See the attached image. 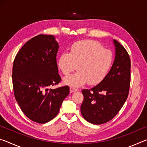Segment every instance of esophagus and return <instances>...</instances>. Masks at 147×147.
<instances>
[{"label": "esophagus", "instance_id": "esophagus-1", "mask_svg": "<svg viewBox=\"0 0 147 147\" xmlns=\"http://www.w3.org/2000/svg\"><path fill=\"white\" fill-rule=\"evenodd\" d=\"M76 91H78V89H77L76 88H74V87H73V86L70 87V91L71 92V93H73V92H75Z\"/></svg>", "mask_w": 147, "mask_h": 147}]
</instances>
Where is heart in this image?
I'll list each match as a JSON object with an SVG mask.
<instances>
[{
    "instance_id": "heart-1",
    "label": "heart",
    "mask_w": 147,
    "mask_h": 147,
    "mask_svg": "<svg viewBox=\"0 0 147 147\" xmlns=\"http://www.w3.org/2000/svg\"><path fill=\"white\" fill-rule=\"evenodd\" d=\"M112 61L111 52L103 49L98 42L82 40L72 45L69 53L64 52L59 56L58 66L62 73L67 75L77 65L78 71L66 76L63 82L79 87L88 82L91 85L100 83L106 76Z\"/></svg>"
}]
</instances>
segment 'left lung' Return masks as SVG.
<instances>
[{
    "instance_id": "left-lung-1",
    "label": "left lung",
    "mask_w": 147,
    "mask_h": 147,
    "mask_svg": "<svg viewBox=\"0 0 147 147\" xmlns=\"http://www.w3.org/2000/svg\"><path fill=\"white\" fill-rule=\"evenodd\" d=\"M115 57L109 73L98 85L82 90L80 107L83 117L89 123L101 124L111 120L128 98L130 85V58L127 51L113 39Z\"/></svg>"
}]
</instances>
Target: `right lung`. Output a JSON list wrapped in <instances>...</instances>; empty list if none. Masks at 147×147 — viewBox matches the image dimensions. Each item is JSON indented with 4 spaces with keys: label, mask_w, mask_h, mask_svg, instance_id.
<instances>
[{
    "label": "right lung",
    "mask_w": 147,
    "mask_h": 147,
    "mask_svg": "<svg viewBox=\"0 0 147 147\" xmlns=\"http://www.w3.org/2000/svg\"><path fill=\"white\" fill-rule=\"evenodd\" d=\"M59 45L53 35H38L20 49L15 58L12 82L17 103L27 117L44 124L58 115L69 86L49 89L61 81L56 55Z\"/></svg>",
    "instance_id": "add662e5"
}]
</instances>
